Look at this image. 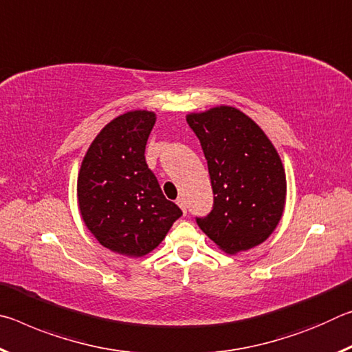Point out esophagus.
<instances>
[{
    "instance_id": "esophagus-1",
    "label": "esophagus",
    "mask_w": 352,
    "mask_h": 352,
    "mask_svg": "<svg viewBox=\"0 0 352 352\" xmlns=\"http://www.w3.org/2000/svg\"><path fill=\"white\" fill-rule=\"evenodd\" d=\"M177 205L180 206V210L183 211V214L188 212V210H186V201H184V199H178V200H177Z\"/></svg>"
}]
</instances>
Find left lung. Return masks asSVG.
Segmentation results:
<instances>
[{"instance_id":"8db88e82","label":"left lung","mask_w":352,"mask_h":352,"mask_svg":"<svg viewBox=\"0 0 352 352\" xmlns=\"http://www.w3.org/2000/svg\"><path fill=\"white\" fill-rule=\"evenodd\" d=\"M200 140L214 192L200 230L228 254L258 247L275 231L287 195L278 151L258 124L231 105L186 115Z\"/></svg>"}]
</instances>
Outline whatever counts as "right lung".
Returning a JSON list of instances; mask_svg holds the SVG:
<instances>
[{
	"instance_id": "add662e5",
	"label": "right lung",
	"mask_w": 352,
	"mask_h": 352,
	"mask_svg": "<svg viewBox=\"0 0 352 352\" xmlns=\"http://www.w3.org/2000/svg\"><path fill=\"white\" fill-rule=\"evenodd\" d=\"M155 121L148 110L111 119L88 147L77 175L83 223L100 245L129 258L153 252L182 216L144 158Z\"/></svg>"
}]
</instances>
